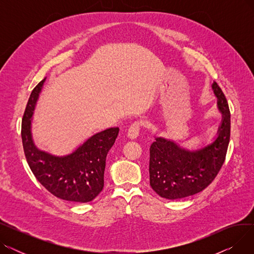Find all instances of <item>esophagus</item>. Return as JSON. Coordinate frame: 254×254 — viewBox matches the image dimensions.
Listing matches in <instances>:
<instances>
[{
  "label": "esophagus",
  "mask_w": 254,
  "mask_h": 254,
  "mask_svg": "<svg viewBox=\"0 0 254 254\" xmlns=\"http://www.w3.org/2000/svg\"><path fill=\"white\" fill-rule=\"evenodd\" d=\"M140 128H141V123L139 122H135L134 124H132L128 130H127V138L130 139V140H135L138 138L139 136V131H140Z\"/></svg>",
  "instance_id": "esophagus-1"
}]
</instances>
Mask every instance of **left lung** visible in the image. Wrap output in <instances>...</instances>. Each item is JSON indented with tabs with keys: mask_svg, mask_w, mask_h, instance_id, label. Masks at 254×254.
Wrapping results in <instances>:
<instances>
[{
	"mask_svg": "<svg viewBox=\"0 0 254 254\" xmlns=\"http://www.w3.org/2000/svg\"><path fill=\"white\" fill-rule=\"evenodd\" d=\"M212 89L222 117L214 140L195 150L182 148L163 137H155L150 146V186L162 197L178 199L201 192L214 180L224 163L231 136V113L215 81Z\"/></svg>",
	"mask_w": 254,
	"mask_h": 254,
	"instance_id": "left-lung-1",
	"label": "left lung"
}]
</instances>
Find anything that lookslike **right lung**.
Segmentation results:
<instances>
[{"label": "right lung", "mask_w": 254, "mask_h": 254, "mask_svg": "<svg viewBox=\"0 0 254 254\" xmlns=\"http://www.w3.org/2000/svg\"><path fill=\"white\" fill-rule=\"evenodd\" d=\"M45 80L33 89L22 118L21 139L26 162L37 180L53 195L70 202H90L104 188L106 157L119 128L97 132L66 155L40 150L33 140L32 117Z\"/></svg>", "instance_id": "1"}]
</instances>
